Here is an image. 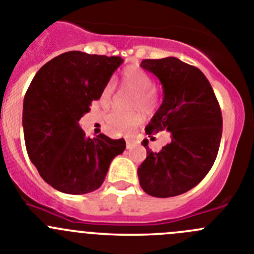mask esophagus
<instances>
[{"label":"esophagus","instance_id":"obj_1","mask_svg":"<svg viewBox=\"0 0 254 254\" xmlns=\"http://www.w3.org/2000/svg\"><path fill=\"white\" fill-rule=\"evenodd\" d=\"M135 146V144L131 140H127V149H132Z\"/></svg>","mask_w":254,"mask_h":254}]
</instances>
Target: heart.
<instances>
[{"label":"heart","mask_w":254,"mask_h":254,"mask_svg":"<svg viewBox=\"0 0 254 254\" xmlns=\"http://www.w3.org/2000/svg\"><path fill=\"white\" fill-rule=\"evenodd\" d=\"M123 90L131 92L127 109L132 111H143L151 114L159 104V95L153 87V79L146 71L138 66H127L119 77ZM114 94V82H108L100 95V103L108 105ZM141 122L139 113L124 114L122 111H110L105 116V124L109 131L114 135H131Z\"/></svg>","instance_id":"obj_1"}]
</instances>
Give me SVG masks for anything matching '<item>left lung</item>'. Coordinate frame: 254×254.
<instances>
[{
	"mask_svg": "<svg viewBox=\"0 0 254 254\" xmlns=\"http://www.w3.org/2000/svg\"><path fill=\"white\" fill-rule=\"evenodd\" d=\"M163 85L164 99L145 127L151 135L170 132L169 144L154 153L148 139L146 159L138 168L139 183L156 198L179 195L203 181L213 167L222 138V111L204 73L177 58L141 61Z\"/></svg>",
	"mask_w": 254,
	"mask_h": 254,
	"instance_id": "obj_1",
	"label": "left lung"
}]
</instances>
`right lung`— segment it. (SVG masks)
<instances>
[{"label":"right lung","instance_id":"1","mask_svg":"<svg viewBox=\"0 0 254 254\" xmlns=\"http://www.w3.org/2000/svg\"><path fill=\"white\" fill-rule=\"evenodd\" d=\"M119 56L68 51L45 64L23 99L22 125L30 160L47 184L66 194L101 187L109 165L125 150V140L105 134L86 138L79 120L100 99Z\"/></svg>","mask_w":254,"mask_h":254}]
</instances>
